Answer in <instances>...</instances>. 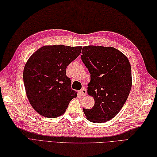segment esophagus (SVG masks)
Returning <instances> with one entry per match:
<instances>
[{
    "instance_id": "1",
    "label": "esophagus",
    "mask_w": 157,
    "mask_h": 157,
    "mask_svg": "<svg viewBox=\"0 0 157 157\" xmlns=\"http://www.w3.org/2000/svg\"><path fill=\"white\" fill-rule=\"evenodd\" d=\"M79 92H80V94L82 96H85L87 94V91H86V89L85 88H83Z\"/></svg>"
}]
</instances>
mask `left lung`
<instances>
[{"instance_id":"obj_1","label":"left lung","mask_w":157,"mask_h":157,"mask_svg":"<svg viewBox=\"0 0 157 157\" xmlns=\"http://www.w3.org/2000/svg\"><path fill=\"white\" fill-rule=\"evenodd\" d=\"M83 63L90 73L88 94L94 99L84 109L90 121L102 123L113 119L124 105L132 88L131 65L127 56L113 47L87 46L82 48Z\"/></svg>"}]
</instances>
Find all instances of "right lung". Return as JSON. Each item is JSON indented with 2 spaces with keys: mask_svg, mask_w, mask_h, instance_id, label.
Segmentation results:
<instances>
[{
  "mask_svg": "<svg viewBox=\"0 0 157 157\" xmlns=\"http://www.w3.org/2000/svg\"><path fill=\"white\" fill-rule=\"evenodd\" d=\"M82 46H44L33 54L25 65L23 82L29 102L46 117L63 115L69 102L77 97L66 75L69 63L80 55Z\"/></svg>",
  "mask_w": 157,
  "mask_h": 157,
  "instance_id": "add662e5",
  "label": "right lung"
}]
</instances>
